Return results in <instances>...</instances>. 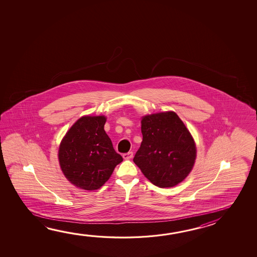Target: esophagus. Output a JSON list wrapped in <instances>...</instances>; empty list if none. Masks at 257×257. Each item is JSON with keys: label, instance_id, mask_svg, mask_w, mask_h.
I'll return each mask as SVG.
<instances>
[{"label": "esophagus", "instance_id": "esophagus-1", "mask_svg": "<svg viewBox=\"0 0 257 257\" xmlns=\"http://www.w3.org/2000/svg\"><path fill=\"white\" fill-rule=\"evenodd\" d=\"M133 156H134V152H127V153H123L122 154V158L124 159V160H130L133 158Z\"/></svg>", "mask_w": 257, "mask_h": 257}]
</instances>
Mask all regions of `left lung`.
Here are the masks:
<instances>
[{
  "label": "left lung",
  "instance_id": "obj_1",
  "mask_svg": "<svg viewBox=\"0 0 257 257\" xmlns=\"http://www.w3.org/2000/svg\"><path fill=\"white\" fill-rule=\"evenodd\" d=\"M134 162L153 185L173 187L191 172L196 157L192 135L175 112L146 115Z\"/></svg>",
  "mask_w": 257,
  "mask_h": 257
}]
</instances>
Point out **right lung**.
<instances>
[{
  "instance_id": "right-lung-1",
  "label": "right lung",
  "mask_w": 257,
  "mask_h": 257,
  "mask_svg": "<svg viewBox=\"0 0 257 257\" xmlns=\"http://www.w3.org/2000/svg\"><path fill=\"white\" fill-rule=\"evenodd\" d=\"M105 116H83L68 131L59 148L64 176L84 190H96L109 179L122 156L104 130Z\"/></svg>"
}]
</instances>
